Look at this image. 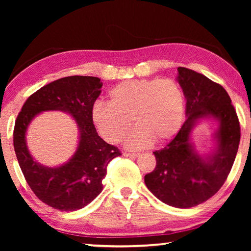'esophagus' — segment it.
<instances>
[{
	"label": "esophagus",
	"instance_id": "34e87169",
	"mask_svg": "<svg viewBox=\"0 0 251 251\" xmlns=\"http://www.w3.org/2000/svg\"><path fill=\"white\" fill-rule=\"evenodd\" d=\"M124 156H126V157H138L139 154H137V152H125Z\"/></svg>",
	"mask_w": 251,
	"mask_h": 251
}]
</instances>
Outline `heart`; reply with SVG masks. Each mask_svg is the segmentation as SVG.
I'll list each match as a JSON object with an SVG mask.
<instances>
[{
  "label": "heart",
  "instance_id": "obj_1",
  "mask_svg": "<svg viewBox=\"0 0 251 251\" xmlns=\"http://www.w3.org/2000/svg\"><path fill=\"white\" fill-rule=\"evenodd\" d=\"M185 113V95L173 78L129 79L108 92V105L95 103L91 121L106 142L120 144L133 124L137 127L126 145L139 150L167 143L179 130Z\"/></svg>",
  "mask_w": 251,
  "mask_h": 251
}]
</instances>
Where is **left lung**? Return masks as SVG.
I'll return each instance as SVG.
<instances>
[{
  "instance_id": "8db88e82",
  "label": "left lung",
  "mask_w": 251,
  "mask_h": 251,
  "mask_svg": "<svg viewBox=\"0 0 251 251\" xmlns=\"http://www.w3.org/2000/svg\"><path fill=\"white\" fill-rule=\"evenodd\" d=\"M177 82L186 99V121L176 137L154 151L156 167L145 175V184L160 201L176 208H190L206 201L226 181L240 142L235 107L225 88L205 75L178 67ZM203 119L218 124L215 148L199 154L191 134Z\"/></svg>"
}]
</instances>
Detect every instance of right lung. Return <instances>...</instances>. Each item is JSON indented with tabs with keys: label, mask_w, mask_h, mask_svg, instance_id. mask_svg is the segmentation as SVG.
Wrapping results in <instances>:
<instances>
[{
	"label": "right lung",
	"mask_w": 251,
	"mask_h": 251,
	"mask_svg": "<svg viewBox=\"0 0 251 251\" xmlns=\"http://www.w3.org/2000/svg\"><path fill=\"white\" fill-rule=\"evenodd\" d=\"M103 83L94 76H69L45 85L28 97L15 122L13 144L20 167L28 186L40 201L62 211L82 209L103 190L101 180L110 160L121 155L97 134L91 109ZM50 110L66 112L79 128V144L66 163L48 168L32 158L26 131L39 113Z\"/></svg>",
	"instance_id": "right-lung-1"
}]
</instances>
